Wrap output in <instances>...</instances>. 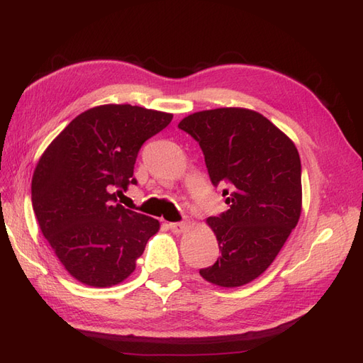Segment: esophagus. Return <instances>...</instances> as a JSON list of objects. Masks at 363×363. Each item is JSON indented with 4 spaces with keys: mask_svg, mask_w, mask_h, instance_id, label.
<instances>
[{
    "mask_svg": "<svg viewBox=\"0 0 363 363\" xmlns=\"http://www.w3.org/2000/svg\"><path fill=\"white\" fill-rule=\"evenodd\" d=\"M169 228L172 230V233L180 235V233L186 232V230L189 228V223H186V221H182V223H171V224H169Z\"/></svg>",
    "mask_w": 363,
    "mask_h": 363,
    "instance_id": "obj_1",
    "label": "esophagus"
}]
</instances>
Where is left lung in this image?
Instances as JSON below:
<instances>
[{
    "label": "left lung",
    "mask_w": 363,
    "mask_h": 363,
    "mask_svg": "<svg viewBox=\"0 0 363 363\" xmlns=\"http://www.w3.org/2000/svg\"><path fill=\"white\" fill-rule=\"evenodd\" d=\"M179 128L199 142L228 211L207 218L221 256L201 277L223 288L257 279L301 215V162L294 142L263 115L240 107L196 112Z\"/></svg>",
    "instance_id": "left-lung-1"
}]
</instances>
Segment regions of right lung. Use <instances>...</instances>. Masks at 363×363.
Instances as JSON below:
<instances>
[{
    "instance_id": "1",
    "label": "right lung",
    "mask_w": 363,
    "mask_h": 363,
    "mask_svg": "<svg viewBox=\"0 0 363 363\" xmlns=\"http://www.w3.org/2000/svg\"><path fill=\"white\" fill-rule=\"evenodd\" d=\"M171 113L130 104L89 108L65 127L38 162L31 203L42 235L74 279L94 288L124 281L136 268L155 218L118 204L144 142Z\"/></svg>"
}]
</instances>
